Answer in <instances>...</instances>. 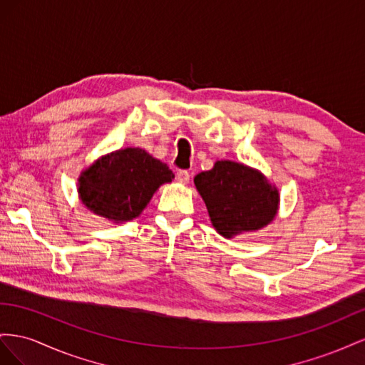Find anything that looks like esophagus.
Returning a JSON list of instances; mask_svg holds the SVG:
<instances>
[{"label":"esophagus","mask_w":365,"mask_h":365,"mask_svg":"<svg viewBox=\"0 0 365 365\" xmlns=\"http://www.w3.org/2000/svg\"><path fill=\"white\" fill-rule=\"evenodd\" d=\"M175 177H177V182H179V183L188 185L190 179H191V174L188 171H177Z\"/></svg>","instance_id":"obj_1"}]
</instances>
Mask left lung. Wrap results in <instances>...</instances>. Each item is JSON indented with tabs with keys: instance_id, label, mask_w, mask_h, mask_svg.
<instances>
[{
	"instance_id": "1",
	"label": "left lung",
	"mask_w": 365,
	"mask_h": 365,
	"mask_svg": "<svg viewBox=\"0 0 365 365\" xmlns=\"http://www.w3.org/2000/svg\"><path fill=\"white\" fill-rule=\"evenodd\" d=\"M215 231L225 238L257 232L275 220L279 192L259 171L240 162L217 160L194 177Z\"/></svg>"
}]
</instances>
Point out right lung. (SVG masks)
Here are the masks:
<instances>
[{
	"instance_id": "add662e5",
	"label": "right lung",
	"mask_w": 365,
	"mask_h": 365,
	"mask_svg": "<svg viewBox=\"0 0 365 365\" xmlns=\"http://www.w3.org/2000/svg\"><path fill=\"white\" fill-rule=\"evenodd\" d=\"M173 179L166 163L143 148H120L81 173L78 195L90 212L118 225L139 217L154 192Z\"/></svg>"
}]
</instances>
